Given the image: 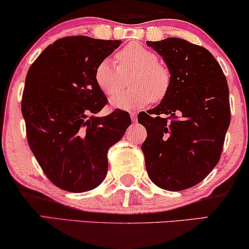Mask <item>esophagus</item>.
I'll list each match as a JSON object with an SVG mask.
<instances>
[{"instance_id":"1","label":"esophagus","mask_w":249,"mask_h":249,"mask_svg":"<svg viewBox=\"0 0 249 249\" xmlns=\"http://www.w3.org/2000/svg\"><path fill=\"white\" fill-rule=\"evenodd\" d=\"M130 118H131L132 122H136L137 121V113L134 112V111H131L130 112Z\"/></svg>"}]
</instances>
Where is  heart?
I'll use <instances>...</instances> for the list:
<instances>
[{
  "label": "heart",
  "instance_id": "heart-1",
  "mask_svg": "<svg viewBox=\"0 0 249 249\" xmlns=\"http://www.w3.org/2000/svg\"><path fill=\"white\" fill-rule=\"evenodd\" d=\"M117 59L119 65L105 58L95 70V81L106 96L118 93L127 85V77L131 76L132 88L113 97V107H143L152 101L158 103L166 98L172 88V71L159 60L156 51L140 43H131L119 51Z\"/></svg>",
  "mask_w": 249,
  "mask_h": 249
}]
</instances>
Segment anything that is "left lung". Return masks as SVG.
Masks as SVG:
<instances>
[{"label": "left lung", "instance_id": "obj_1", "mask_svg": "<svg viewBox=\"0 0 249 249\" xmlns=\"http://www.w3.org/2000/svg\"><path fill=\"white\" fill-rule=\"evenodd\" d=\"M146 43L169 66L173 83L157 107L137 117L147 132L145 166L159 188L182 191L205 179L221 158L231 118L227 77L206 48L178 37Z\"/></svg>", "mask_w": 249, "mask_h": 249}]
</instances>
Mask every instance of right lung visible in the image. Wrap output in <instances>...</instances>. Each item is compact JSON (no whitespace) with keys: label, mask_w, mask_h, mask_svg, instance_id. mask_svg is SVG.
Returning a JSON list of instances; mask_svg holds the SVG:
<instances>
[{"label":"right lung","mask_w":249,"mask_h":249,"mask_svg":"<svg viewBox=\"0 0 249 249\" xmlns=\"http://www.w3.org/2000/svg\"><path fill=\"white\" fill-rule=\"evenodd\" d=\"M120 44L66 36L47 47L28 70L21 99L28 145L50 182L65 191L86 192L104 180L109 147L131 124L120 108L91 115L108 103L95 81L96 66Z\"/></svg>","instance_id":"1"}]
</instances>
